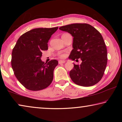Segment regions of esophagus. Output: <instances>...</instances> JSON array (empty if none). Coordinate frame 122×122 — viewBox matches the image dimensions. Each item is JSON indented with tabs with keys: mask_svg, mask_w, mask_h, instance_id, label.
Listing matches in <instances>:
<instances>
[{
	"mask_svg": "<svg viewBox=\"0 0 122 122\" xmlns=\"http://www.w3.org/2000/svg\"><path fill=\"white\" fill-rule=\"evenodd\" d=\"M65 60H60L59 61V64H62V63H65Z\"/></svg>",
	"mask_w": 122,
	"mask_h": 122,
	"instance_id": "esophagus-1",
	"label": "esophagus"
}]
</instances>
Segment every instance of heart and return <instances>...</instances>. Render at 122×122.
<instances>
[{
    "mask_svg": "<svg viewBox=\"0 0 122 122\" xmlns=\"http://www.w3.org/2000/svg\"><path fill=\"white\" fill-rule=\"evenodd\" d=\"M63 56H64L63 55H60V57H63Z\"/></svg>",
    "mask_w": 122,
    "mask_h": 122,
    "instance_id": "heart-1",
    "label": "heart"
}]
</instances>
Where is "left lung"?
Wrapping results in <instances>:
<instances>
[{
  "label": "left lung",
  "instance_id": "obj_1",
  "mask_svg": "<svg viewBox=\"0 0 122 122\" xmlns=\"http://www.w3.org/2000/svg\"><path fill=\"white\" fill-rule=\"evenodd\" d=\"M59 29L73 36V50L69 59H81L80 65L74 63L69 76L78 86H90L100 81L107 64V50L102 35L87 24H73Z\"/></svg>",
  "mask_w": 122,
  "mask_h": 122
}]
</instances>
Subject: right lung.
Listing matches in <instances>:
<instances>
[{"instance_id":"add662e5","label":"right lung","mask_w":122,"mask_h":122,"mask_svg":"<svg viewBox=\"0 0 122 122\" xmlns=\"http://www.w3.org/2000/svg\"><path fill=\"white\" fill-rule=\"evenodd\" d=\"M58 27L34 28L25 33L16 42L12 53L11 65L18 81L32 91L44 89L53 80V72L58 61H41L42 51L48 49L47 43Z\"/></svg>"}]
</instances>
